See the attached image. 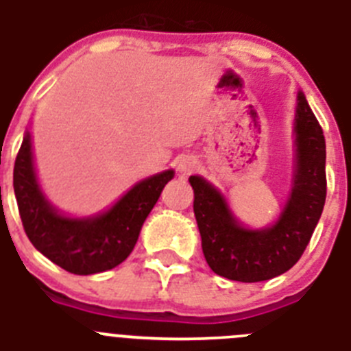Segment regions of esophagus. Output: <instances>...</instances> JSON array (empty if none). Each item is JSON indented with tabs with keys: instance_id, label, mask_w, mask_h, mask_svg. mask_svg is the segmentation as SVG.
<instances>
[{
	"instance_id": "34e87169",
	"label": "esophagus",
	"mask_w": 351,
	"mask_h": 351,
	"mask_svg": "<svg viewBox=\"0 0 351 351\" xmlns=\"http://www.w3.org/2000/svg\"><path fill=\"white\" fill-rule=\"evenodd\" d=\"M197 167V160L194 157H191V155H185V157L180 158L178 162V169L182 173H185V175H189V173H193L194 169Z\"/></svg>"
}]
</instances>
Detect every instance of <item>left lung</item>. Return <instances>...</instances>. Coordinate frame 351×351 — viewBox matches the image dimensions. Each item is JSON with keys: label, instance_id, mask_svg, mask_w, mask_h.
I'll return each mask as SVG.
<instances>
[{"label": "left lung", "instance_id": "left-lung-1", "mask_svg": "<svg viewBox=\"0 0 351 351\" xmlns=\"http://www.w3.org/2000/svg\"><path fill=\"white\" fill-rule=\"evenodd\" d=\"M295 173L291 193L281 215L270 228L242 226L226 197L201 176H191L194 215L203 254L217 276L231 281L260 282L281 276L306 251L322 217L327 176L325 138L306 95L298 91L295 112Z\"/></svg>", "mask_w": 351, "mask_h": 351}]
</instances>
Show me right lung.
<instances>
[{
	"mask_svg": "<svg viewBox=\"0 0 351 351\" xmlns=\"http://www.w3.org/2000/svg\"><path fill=\"white\" fill-rule=\"evenodd\" d=\"M173 169L141 180L108 212L95 217L72 219L58 212L42 193L33 164L32 134H24L15 158L14 193L29 242L45 258L77 276H90L118 267L132 252L148 213Z\"/></svg>",
	"mask_w": 351,
	"mask_h": 351,
	"instance_id": "1",
	"label": "right lung"
}]
</instances>
